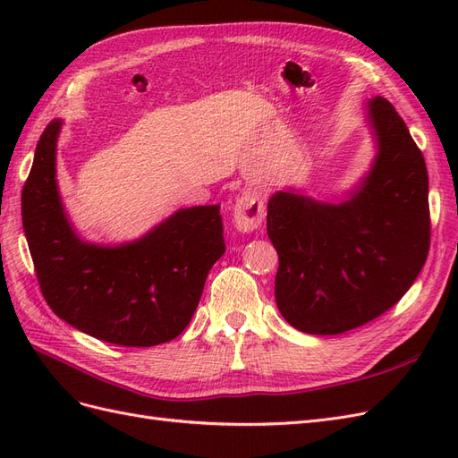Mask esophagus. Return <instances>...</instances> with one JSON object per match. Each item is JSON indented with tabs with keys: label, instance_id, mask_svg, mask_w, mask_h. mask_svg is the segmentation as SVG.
<instances>
[{
	"label": "esophagus",
	"instance_id": "esophagus-1",
	"mask_svg": "<svg viewBox=\"0 0 458 458\" xmlns=\"http://www.w3.org/2000/svg\"><path fill=\"white\" fill-rule=\"evenodd\" d=\"M263 216H266V204H263L259 192L242 191L233 208L234 227L242 233L254 231L261 225Z\"/></svg>",
	"mask_w": 458,
	"mask_h": 458
}]
</instances>
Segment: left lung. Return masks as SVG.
Returning <instances> with one entry per match:
<instances>
[{
    "label": "left lung",
    "instance_id": "1",
    "mask_svg": "<svg viewBox=\"0 0 458 458\" xmlns=\"http://www.w3.org/2000/svg\"><path fill=\"white\" fill-rule=\"evenodd\" d=\"M377 158L348 200L279 191L267 234L279 254L276 308L308 335H342L403 298L429 250L428 172L403 118L384 97L369 101Z\"/></svg>",
    "mask_w": 458,
    "mask_h": 458
}]
</instances>
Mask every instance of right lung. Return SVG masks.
Instances as JSON below:
<instances>
[{"label":"right lung","mask_w":458,"mask_h":458,"mask_svg":"<svg viewBox=\"0 0 458 458\" xmlns=\"http://www.w3.org/2000/svg\"><path fill=\"white\" fill-rule=\"evenodd\" d=\"M61 123L51 120L41 133L22 189V227L41 294L55 315L97 340L150 348L177 338L225 252L219 206L185 208L133 242L81 241L55 179Z\"/></svg>","instance_id":"1"}]
</instances>
